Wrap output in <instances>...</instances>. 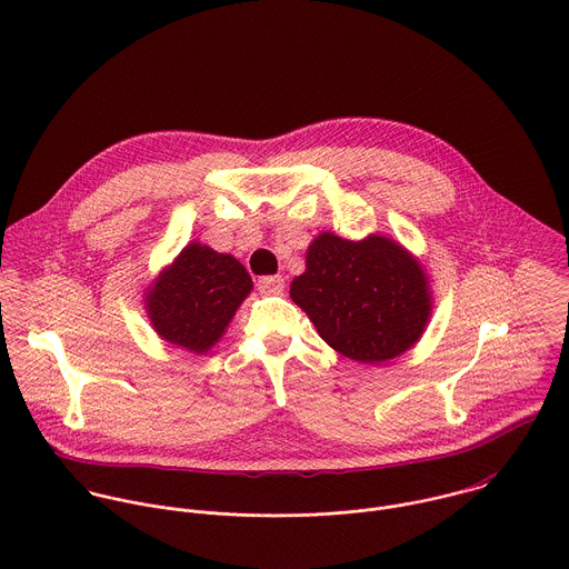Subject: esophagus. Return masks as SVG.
<instances>
[{
	"instance_id": "1",
	"label": "esophagus",
	"mask_w": 569,
	"mask_h": 569,
	"mask_svg": "<svg viewBox=\"0 0 569 569\" xmlns=\"http://www.w3.org/2000/svg\"><path fill=\"white\" fill-rule=\"evenodd\" d=\"M283 288H286V279L279 277V274L259 279V290H261L263 295H279V292H283Z\"/></svg>"
}]
</instances>
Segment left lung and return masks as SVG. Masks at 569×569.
Here are the masks:
<instances>
[{
  "label": "left lung",
  "instance_id": "8db88e82",
  "mask_svg": "<svg viewBox=\"0 0 569 569\" xmlns=\"http://www.w3.org/2000/svg\"><path fill=\"white\" fill-rule=\"evenodd\" d=\"M290 297L323 342L360 365L410 351L432 315L426 268L380 233L347 240L321 231L306 250V270L292 279Z\"/></svg>",
  "mask_w": 569,
  "mask_h": 569
}]
</instances>
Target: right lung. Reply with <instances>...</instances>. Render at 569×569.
I'll use <instances>...</instances> for the list:
<instances>
[{
	"instance_id": "1",
	"label": "right lung",
	"mask_w": 569,
	"mask_h": 569,
	"mask_svg": "<svg viewBox=\"0 0 569 569\" xmlns=\"http://www.w3.org/2000/svg\"><path fill=\"white\" fill-rule=\"evenodd\" d=\"M252 288L248 270L236 257L193 240L150 281L143 308L161 340L204 356L220 342Z\"/></svg>"
}]
</instances>
